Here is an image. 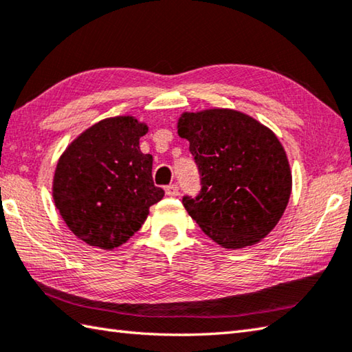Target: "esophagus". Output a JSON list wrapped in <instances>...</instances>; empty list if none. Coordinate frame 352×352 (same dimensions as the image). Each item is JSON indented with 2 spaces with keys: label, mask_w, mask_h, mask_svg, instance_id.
Segmentation results:
<instances>
[{
  "label": "esophagus",
  "mask_w": 352,
  "mask_h": 352,
  "mask_svg": "<svg viewBox=\"0 0 352 352\" xmlns=\"http://www.w3.org/2000/svg\"><path fill=\"white\" fill-rule=\"evenodd\" d=\"M166 195L168 197H170V198H174V197H177L178 195V186L177 184H169V186H166Z\"/></svg>",
  "instance_id": "esophagus-1"
}]
</instances>
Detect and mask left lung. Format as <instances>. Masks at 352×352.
<instances>
[{"label":"left lung","instance_id":"left-lung-1","mask_svg":"<svg viewBox=\"0 0 352 352\" xmlns=\"http://www.w3.org/2000/svg\"><path fill=\"white\" fill-rule=\"evenodd\" d=\"M178 135L201 175L197 198H183L192 219L224 249L254 245L284 215L292 194L290 163L270 128L236 109L183 113Z\"/></svg>","mask_w":352,"mask_h":352}]
</instances>
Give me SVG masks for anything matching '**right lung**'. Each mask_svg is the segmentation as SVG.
I'll return each instance as SVG.
<instances>
[{
  "instance_id": "add662e5",
  "label": "right lung",
  "mask_w": 352,
  "mask_h": 352,
  "mask_svg": "<svg viewBox=\"0 0 352 352\" xmlns=\"http://www.w3.org/2000/svg\"><path fill=\"white\" fill-rule=\"evenodd\" d=\"M148 125L108 117L85 129L59 157L52 194L68 229L88 245L113 250L134 235L164 197L154 186L153 155L140 151Z\"/></svg>"
}]
</instances>
